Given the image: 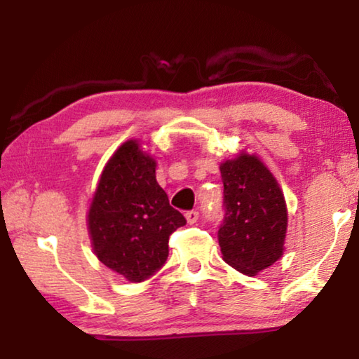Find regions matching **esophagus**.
Returning a JSON list of instances; mask_svg holds the SVG:
<instances>
[{
	"mask_svg": "<svg viewBox=\"0 0 359 359\" xmlns=\"http://www.w3.org/2000/svg\"><path fill=\"white\" fill-rule=\"evenodd\" d=\"M185 218H187V222H188V224H194L198 222V218H199V214L196 210H190V212H187L185 214Z\"/></svg>",
	"mask_w": 359,
	"mask_h": 359,
	"instance_id": "1",
	"label": "esophagus"
}]
</instances>
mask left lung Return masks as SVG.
I'll use <instances>...</instances> for the list:
<instances>
[{"label":"left lung","instance_id":"8db88e82","mask_svg":"<svg viewBox=\"0 0 359 359\" xmlns=\"http://www.w3.org/2000/svg\"><path fill=\"white\" fill-rule=\"evenodd\" d=\"M224 218L218 229L223 259L245 276L267 269L285 252L288 210L280 185L255 154L242 150L220 165Z\"/></svg>","mask_w":359,"mask_h":359}]
</instances>
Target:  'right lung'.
<instances>
[{
	"instance_id": "right-lung-1",
	"label": "right lung",
	"mask_w": 359,
	"mask_h": 359,
	"mask_svg": "<svg viewBox=\"0 0 359 359\" xmlns=\"http://www.w3.org/2000/svg\"><path fill=\"white\" fill-rule=\"evenodd\" d=\"M155 169V158L137 139L121 144L102 169L87 215L96 257L133 283L166 263L169 236L187 223L169 205Z\"/></svg>"
}]
</instances>
